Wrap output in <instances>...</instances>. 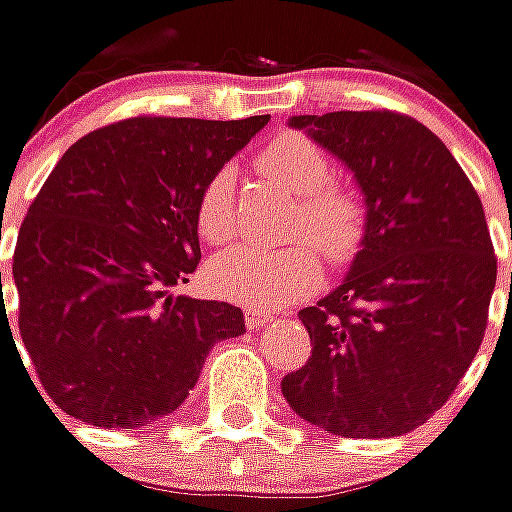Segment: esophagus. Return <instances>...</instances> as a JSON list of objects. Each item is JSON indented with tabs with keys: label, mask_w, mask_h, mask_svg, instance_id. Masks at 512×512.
<instances>
[{
	"label": "esophagus",
	"mask_w": 512,
	"mask_h": 512,
	"mask_svg": "<svg viewBox=\"0 0 512 512\" xmlns=\"http://www.w3.org/2000/svg\"><path fill=\"white\" fill-rule=\"evenodd\" d=\"M275 321V316L263 313V310H246V327L249 330H260V327H269Z\"/></svg>",
	"instance_id": "34e87169"
}]
</instances>
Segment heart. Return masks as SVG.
<instances>
[{"instance_id":"heart-1","label":"heart","mask_w":512,"mask_h":512,"mask_svg":"<svg viewBox=\"0 0 512 512\" xmlns=\"http://www.w3.org/2000/svg\"><path fill=\"white\" fill-rule=\"evenodd\" d=\"M257 167L286 194L295 196L292 234H304L330 260L353 255L362 234V208L356 196L330 185L333 167L310 138L286 133L257 153ZM234 173L217 167L199 188L194 208L196 231L208 243H220L234 231ZM318 257L304 243L289 246H228L208 263L211 289L237 304L272 310L292 304L318 284Z\"/></svg>"}]
</instances>
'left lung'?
Returning <instances> with one entry per match:
<instances>
[{
	"label": "left lung",
	"mask_w": 512,
	"mask_h": 512,
	"mask_svg": "<svg viewBox=\"0 0 512 512\" xmlns=\"http://www.w3.org/2000/svg\"><path fill=\"white\" fill-rule=\"evenodd\" d=\"M289 127L350 170L365 226L342 284L298 313L313 356L281 391L330 435L414 432L452 397L487 330L496 255L481 199L408 115H292Z\"/></svg>",
	"instance_id": "1"
}]
</instances>
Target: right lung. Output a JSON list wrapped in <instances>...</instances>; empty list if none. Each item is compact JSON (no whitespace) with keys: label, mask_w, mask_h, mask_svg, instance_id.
Wrapping results in <instances>:
<instances>
[{"label":"right lung","mask_w":512,"mask_h":512,"mask_svg":"<svg viewBox=\"0 0 512 512\" xmlns=\"http://www.w3.org/2000/svg\"><path fill=\"white\" fill-rule=\"evenodd\" d=\"M266 121L130 118L51 170L16 237L14 286L19 336L66 414L147 426L185 403L211 347L246 333L240 307L170 289L202 257L199 188Z\"/></svg>","instance_id":"right-lung-1"}]
</instances>
